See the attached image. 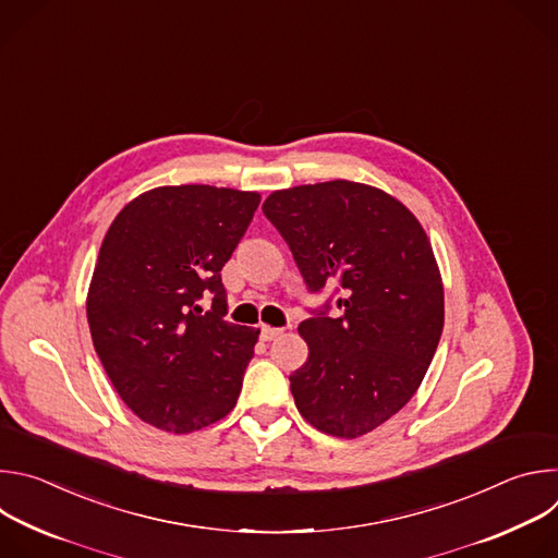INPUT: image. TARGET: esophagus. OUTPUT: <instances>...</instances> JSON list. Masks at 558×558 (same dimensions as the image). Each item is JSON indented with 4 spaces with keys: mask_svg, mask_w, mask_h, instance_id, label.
I'll return each instance as SVG.
<instances>
[{
    "mask_svg": "<svg viewBox=\"0 0 558 558\" xmlns=\"http://www.w3.org/2000/svg\"><path fill=\"white\" fill-rule=\"evenodd\" d=\"M282 333H284V329H276V327H263V329H260V338H263L265 342L278 340Z\"/></svg>",
    "mask_w": 558,
    "mask_h": 558,
    "instance_id": "esophagus-1",
    "label": "esophagus"
}]
</instances>
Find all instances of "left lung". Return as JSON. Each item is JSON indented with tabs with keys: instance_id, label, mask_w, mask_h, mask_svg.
Here are the masks:
<instances>
[{
	"instance_id": "obj_1",
	"label": "left lung",
	"mask_w": 558,
	"mask_h": 558,
	"mask_svg": "<svg viewBox=\"0 0 558 558\" xmlns=\"http://www.w3.org/2000/svg\"><path fill=\"white\" fill-rule=\"evenodd\" d=\"M311 291L340 282V317H308L306 362L289 377L320 433L362 437L417 392L444 329V282L422 222L395 196L353 181L278 190L263 203Z\"/></svg>"
}]
</instances>
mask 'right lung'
<instances>
[{
    "mask_svg": "<svg viewBox=\"0 0 558 558\" xmlns=\"http://www.w3.org/2000/svg\"><path fill=\"white\" fill-rule=\"evenodd\" d=\"M258 203V192L231 187H154L104 238L86 298L90 336L125 407L154 428L194 433L235 407L260 329L225 320L220 269Z\"/></svg>",
    "mask_w": 558,
    "mask_h": 558,
    "instance_id": "obj_1",
    "label": "right lung"
}]
</instances>
